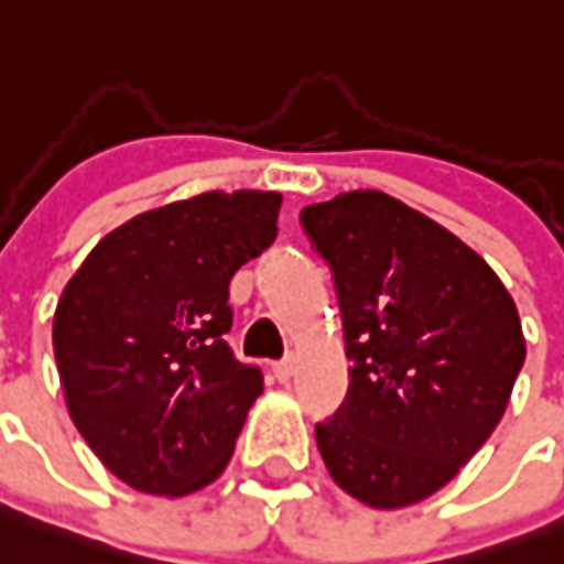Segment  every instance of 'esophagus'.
<instances>
[{
  "mask_svg": "<svg viewBox=\"0 0 564 564\" xmlns=\"http://www.w3.org/2000/svg\"><path fill=\"white\" fill-rule=\"evenodd\" d=\"M291 373H294V356H285V359L273 361V377H276L279 382H288Z\"/></svg>",
  "mask_w": 564,
  "mask_h": 564,
  "instance_id": "esophagus-1",
  "label": "esophagus"
}]
</instances>
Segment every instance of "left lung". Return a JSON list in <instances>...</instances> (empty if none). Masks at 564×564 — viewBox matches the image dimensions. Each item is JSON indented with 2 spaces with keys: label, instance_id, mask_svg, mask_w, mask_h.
<instances>
[{
  "label": "left lung",
  "instance_id": "left-lung-1",
  "mask_svg": "<svg viewBox=\"0 0 564 564\" xmlns=\"http://www.w3.org/2000/svg\"><path fill=\"white\" fill-rule=\"evenodd\" d=\"M332 270L350 386L314 426L332 479L373 509L435 495L488 441L523 368L521 317L477 252L382 191L300 212Z\"/></svg>",
  "mask_w": 564,
  "mask_h": 564
}]
</instances>
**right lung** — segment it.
I'll return each mask as SVG.
<instances>
[{"label": "right lung", "mask_w": 564, "mask_h": 564, "mask_svg": "<svg viewBox=\"0 0 564 564\" xmlns=\"http://www.w3.org/2000/svg\"><path fill=\"white\" fill-rule=\"evenodd\" d=\"M282 196L170 203L105 235L69 279L52 344L67 409L111 474L147 495L220 477L264 373L226 344L229 282L276 241Z\"/></svg>", "instance_id": "1"}]
</instances>
